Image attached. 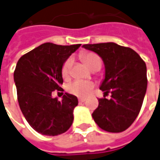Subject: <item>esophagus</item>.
I'll list each match as a JSON object with an SVG mask.
<instances>
[{"instance_id":"34e87169","label":"esophagus","mask_w":160,"mask_h":160,"mask_svg":"<svg viewBox=\"0 0 160 160\" xmlns=\"http://www.w3.org/2000/svg\"><path fill=\"white\" fill-rule=\"evenodd\" d=\"M78 100H79L80 102H84V101H86V98H79Z\"/></svg>"}]
</instances>
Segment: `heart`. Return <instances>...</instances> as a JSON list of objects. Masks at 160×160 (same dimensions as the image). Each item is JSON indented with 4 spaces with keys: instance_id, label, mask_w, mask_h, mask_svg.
<instances>
[{
    "instance_id": "b5f03b06",
    "label": "heart",
    "mask_w": 160,
    "mask_h": 160,
    "mask_svg": "<svg viewBox=\"0 0 160 160\" xmlns=\"http://www.w3.org/2000/svg\"><path fill=\"white\" fill-rule=\"evenodd\" d=\"M82 60L84 62L88 65V67L90 69L93 70H99L102 65V61L100 57L97 53L93 52H87L83 53ZM72 66V59L68 58L65 61L61 68V73L64 78H68L71 72V68ZM93 88V84L90 81H84V80H74L72 83H70L68 86V92L71 94L76 96H87Z\"/></svg>"
}]
</instances>
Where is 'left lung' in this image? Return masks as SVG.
Instances as JSON below:
<instances>
[{
  "instance_id": "obj_1",
  "label": "left lung",
  "mask_w": 160,
  "mask_h": 160,
  "mask_svg": "<svg viewBox=\"0 0 160 160\" xmlns=\"http://www.w3.org/2000/svg\"><path fill=\"white\" fill-rule=\"evenodd\" d=\"M83 48L98 53L106 68L99 89L105 92L92 118L102 130L121 132L137 118L147 88L146 62L130 48L113 42L86 44ZM111 93V99L105 95Z\"/></svg>"
}]
</instances>
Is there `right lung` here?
I'll list each match as a JSON object with an SVG mask.
<instances>
[{
    "mask_svg": "<svg viewBox=\"0 0 160 160\" xmlns=\"http://www.w3.org/2000/svg\"><path fill=\"white\" fill-rule=\"evenodd\" d=\"M80 44L56 45L47 42L22 55L16 65L14 80L19 106L30 127L39 133L56 136L72 126L76 96L65 93L62 100L52 98L63 91L61 68Z\"/></svg>",
    "mask_w": 160,
    "mask_h": 160,
    "instance_id": "add662e5",
    "label": "right lung"
}]
</instances>
